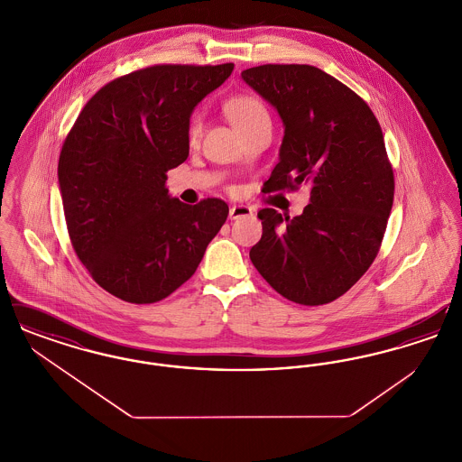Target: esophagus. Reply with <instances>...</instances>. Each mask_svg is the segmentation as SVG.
Listing matches in <instances>:
<instances>
[{"label":"esophagus","instance_id":"34e87169","mask_svg":"<svg viewBox=\"0 0 462 462\" xmlns=\"http://www.w3.org/2000/svg\"><path fill=\"white\" fill-rule=\"evenodd\" d=\"M251 215H253V208L244 206V204H236V206H232V208H230V211H228L230 220H239V218L251 217Z\"/></svg>","mask_w":462,"mask_h":462}]
</instances>
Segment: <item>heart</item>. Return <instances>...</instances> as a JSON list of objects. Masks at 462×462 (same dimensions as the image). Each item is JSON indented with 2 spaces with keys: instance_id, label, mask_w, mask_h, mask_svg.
I'll return each mask as SVG.
<instances>
[{
  "instance_id": "1",
  "label": "heart",
  "mask_w": 462,
  "mask_h": 462,
  "mask_svg": "<svg viewBox=\"0 0 462 462\" xmlns=\"http://www.w3.org/2000/svg\"><path fill=\"white\" fill-rule=\"evenodd\" d=\"M223 110L226 117L232 121V125L237 128V132L242 134L270 125V116L266 112L263 102L254 95H247V93L234 95L223 104ZM200 133H202V117L196 114L189 123V142L196 143Z\"/></svg>"
}]
</instances>
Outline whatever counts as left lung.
Segmentation results:
<instances>
[{"label":"left lung","instance_id":"1","mask_svg":"<svg viewBox=\"0 0 462 462\" xmlns=\"http://www.w3.org/2000/svg\"><path fill=\"white\" fill-rule=\"evenodd\" d=\"M242 79L275 107L284 138L266 192L310 187L300 217L258 213L263 236L249 258L289 301H334L369 270L390 218L395 180L369 106L319 67L266 64Z\"/></svg>","mask_w":462,"mask_h":462}]
</instances>
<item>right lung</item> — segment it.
Instances as JSON below:
<instances>
[{"label": "right lung", "mask_w": 462, "mask_h": 462, "mask_svg": "<svg viewBox=\"0 0 462 462\" xmlns=\"http://www.w3.org/2000/svg\"><path fill=\"white\" fill-rule=\"evenodd\" d=\"M221 66H152L98 89L67 134L59 185L72 247L112 296L147 305L187 282L228 217L221 199L189 206L166 173L189 157L199 102L232 74Z\"/></svg>", "instance_id": "1"}]
</instances>
